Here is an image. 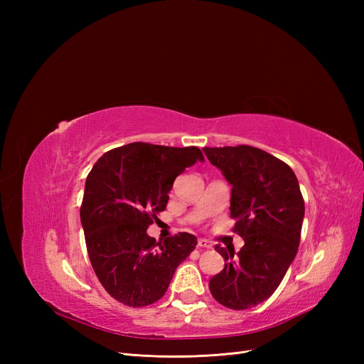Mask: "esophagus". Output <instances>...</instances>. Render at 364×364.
Segmentation results:
<instances>
[{
	"label": "esophagus",
	"instance_id": "esophagus-1",
	"mask_svg": "<svg viewBox=\"0 0 364 364\" xmlns=\"http://www.w3.org/2000/svg\"><path fill=\"white\" fill-rule=\"evenodd\" d=\"M197 247H199V249H211L213 245H211V241L200 238L199 241H197Z\"/></svg>",
	"mask_w": 364,
	"mask_h": 364
}]
</instances>
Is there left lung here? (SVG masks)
Instances as JSON below:
<instances>
[{
  "instance_id": "8db88e82",
  "label": "left lung",
  "mask_w": 364,
  "mask_h": 364,
  "mask_svg": "<svg viewBox=\"0 0 364 364\" xmlns=\"http://www.w3.org/2000/svg\"><path fill=\"white\" fill-rule=\"evenodd\" d=\"M203 151L232 185L230 217L234 232L245 240L237 253L215 246L225 269L209 281V290L230 310H247L273 294L296 257L304 197L293 170L267 151L252 146Z\"/></svg>"
}]
</instances>
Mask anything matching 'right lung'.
<instances>
[{
    "label": "right lung",
    "mask_w": 364,
    "mask_h": 364,
    "mask_svg": "<svg viewBox=\"0 0 364 364\" xmlns=\"http://www.w3.org/2000/svg\"><path fill=\"white\" fill-rule=\"evenodd\" d=\"M197 161H203L197 147L132 142L106 151L87 174L80 206L87 255L118 302L136 308L159 301L194 250L197 238L188 232L161 243L147 228L167 206L174 179Z\"/></svg>",
    "instance_id": "1"
}]
</instances>
